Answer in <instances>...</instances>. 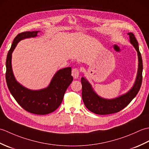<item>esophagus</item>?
<instances>
[{"instance_id":"obj_1","label":"esophagus","mask_w":149,"mask_h":149,"mask_svg":"<svg viewBox=\"0 0 149 149\" xmlns=\"http://www.w3.org/2000/svg\"><path fill=\"white\" fill-rule=\"evenodd\" d=\"M80 74V70L77 68H73L72 71V75L74 79H77Z\"/></svg>"}]
</instances>
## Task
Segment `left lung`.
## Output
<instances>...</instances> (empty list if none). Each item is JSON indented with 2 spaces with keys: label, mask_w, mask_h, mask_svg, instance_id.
<instances>
[{
  "label": "left lung",
  "mask_w": 149,
  "mask_h": 149,
  "mask_svg": "<svg viewBox=\"0 0 149 149\" xmlns=\"http://www.w3.org/2000/svg\"><path fill=\"white\" fill-rule=\"evenodd\" d=\"M130 42L134 46L138 52V68L136 79L131 89L127 93L113 99H105L101 98L95 92L86 79L81 78L82 83V98L83 102L88 110L97 115H109L123 109L130 103L132 100L136 96L140 89L142 83V72H143V63L141 53L139 50L138 41L133 33H129Z\"/></svg>",
  "instance_id": "1"
}]
</instances>
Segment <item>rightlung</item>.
I'll list each match as a JSON object with an SVG mask.
<instances>
[{
    "label": "right lung",
    "instance_id": "add662e5",
    "mask_svg": "<svg viewBox=\"0 0 149 149\" xmlns=\"http://www.w3.org/2000/svg\"><path fill=\"white\" fill-rule=\"evenodd\" d=\"M38 32H23L15 38L6 58V80L9 91L22 108L36 115H47L54 111L62 102L65 91L73 81L71 67L57 72L47 88L31 90L16 81L11 66L12 52L17 43L22 40L36 37Z\"/></svg>",
    "mask_w": 149,
    "mask_h": 149
}]
</instances>
